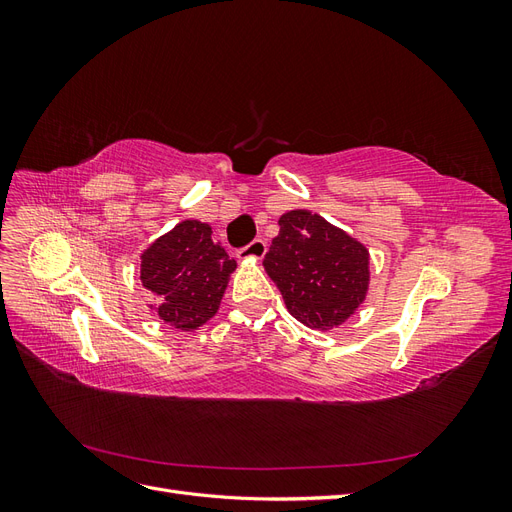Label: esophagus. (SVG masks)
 Listing matches in <instances>:
<instances>
[{
	"instance_id": "esophagus-1",
	"label": "esophagus",
	"mask_w": 512,
	"mask_h": 512,
	"mask_svg": "<svg viewBox=\"0 0 512 512\" xmlns=\"http://www.w3.org/2000/svg\"><path fill=\"white\" fill-rule=\"evenodd\" d=\"M265 254H267V241H262V239H254L250 245H245V247H241L239 250V258L241 260H262L265 258Z\"/></svg>"
}]
</instances>
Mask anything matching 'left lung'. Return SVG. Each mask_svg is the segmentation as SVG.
I'll return each instance as SVG.
<instances>
[{"instance_id": "obj_1", "label": "left lung", "mask_w": 512, "mask_h": 512, "mask_svg": "<svg viewBox=\"0 0 512 512\" xmlns=\"http://www.w3.org/2000/svg\"><path fill=\"white\" fill-rule=\"evenodd\" d=\"M277 224L262 265L288 312L318 331L344 324L367 297V247L307 209L288 211Z\"/></svg>"}]
</instances>
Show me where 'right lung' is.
Masks as SVG:
<instances>
[{"label": "right lung", "instance_id": "right-lung-1", "mask_svg": "<svg viewBox=\"0 0 512 512\" xmlns=\"http://www.w3.org/2000/svg\"><path fill=\"white\" fill-rule=\"evenodd\" d=\"M211 232L209 224L183 220L141 254V282L160 301L149 307L177 331H196L218 314L237 269Z\"/></svg>", "mask_w": 512, "mask_h": 512}]
</instances>
